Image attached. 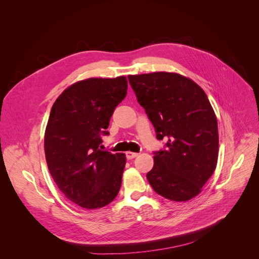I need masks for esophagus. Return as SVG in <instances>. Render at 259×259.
Instances as JSON below:
<instances>
[{
  "instance_id": "obj_1",
  "label": "esophagus",
  "mask_w": 259,
  "mask_h": 259,
  "mask_svg": "<svg viewBox=\"0 0 259 259\" xmlns=\"http://www.w3.org/2000/svg\"><path fill=\"white\" fill-rule=\"evenodd\" d=\"M125 155H126V159H127V160H132V159L136 158V156L138 155V153H136V152H132V151H127L126 153H125Z\"/></svg>"
}]
</instances>
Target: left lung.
<instances>
[{"mask_svg":"<svg viewBox=\"0 0 259 259\" xmlns=\"http://www.w3.org/2000/svg\"><path fill=\"white\" fill-rule=\"evenodd\" d=\"M139 105L152 123L156 139H165L154 153L147 179L165 199L184 202L201 192L218 158L217 119L200 86L177 73L128 75Z\"/></svg>","mask_w":259,"mask_h":259,"instance_id":"left-lung-1","label":"left lung"}]
</instances>
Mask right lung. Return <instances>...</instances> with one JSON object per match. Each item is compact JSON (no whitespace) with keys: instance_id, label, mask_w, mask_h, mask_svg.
Listing matches in <instances>:
<instances>
[{"instance_id":"add662e5","label":"right lung","mask_w":259,"mask_h":259,"mask_svg":"<svg viewBox=\"0 0 259 259\" xmlns=\"http://www.w3.org/2000/svg\"><path fill=\"white\" fill-rule=\"evenodd\" d=\"M127 93L125 76L88 79L55 101L45 131L50 173L61 192L81 207L106 206L119 193L125 154L101 150L115 107Z\"/></svg>"}]
</instances>
